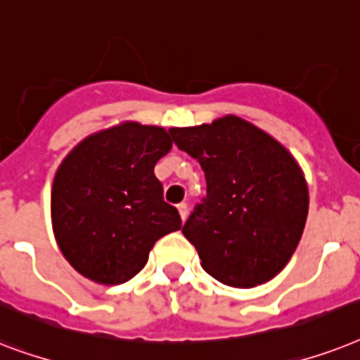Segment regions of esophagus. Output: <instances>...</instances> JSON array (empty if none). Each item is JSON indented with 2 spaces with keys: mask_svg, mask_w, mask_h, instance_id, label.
Wrapping results in <instances>:
<instances>
[{
  "mask_svg": "<svg viewBox=\"0 0 360 360\" xmlns=\"http://www.w3.org/2000/svg\"><path fill=\"white\" fill-rule=\"evenodd\" d=\"M178 212H180V217L186 221V217H188V204H186V202L178 204Z\"/></svg>",
  "mask_w": 360,
  "mask_h": 360,
  "instance_id": "1",
  "label": "esophagus"
}]
</instances>
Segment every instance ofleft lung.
I'll return each instance as SVG.
<instances>
[{
  "label": "left lung",
  "instance_id": "left-lung-1",
  "mask_svg": "<svg viewBox=\"0 0 360 360\" xmlns=\"http://www.w3.org/2000/svg\"><path fill=\"white\" fill-rule=\"evenodd\" d=\"M171 135L206 176V195L182 226L204 271L236 288L275 277L294 255L309 212V191L294 158L232 115L172 128Z\"/></svg>",
  "mask_w": 360,
  "mask_h": 360
}]
</instances>
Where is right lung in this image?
Listing matches in <instances>:
<instances>
[{
    "mask_svg": "<svg viewBox=\"0 0 360 360\" xmlns=\"http://www.w3.org/2000/svg\"><path fill=\"white\" fill-rule=\"evenodd\" d=\"M171 131L126 122L82 141L51 188V223L70 266L94 283L120 284L145 267L160 238L182 229L163 200L156 163Z\"/></svg>",
    "mask_w": 360,
    "mask_h": 360,
    "instance_id": "obj_1",
    "label": "right lung"
}]
</instances>
